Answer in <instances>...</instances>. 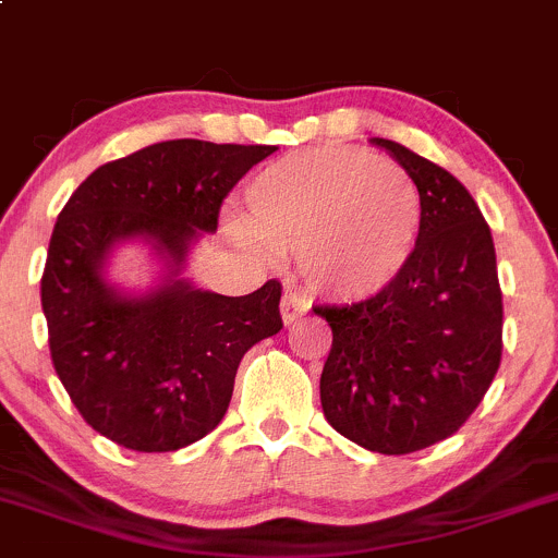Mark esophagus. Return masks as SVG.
Here are the masks:
<instances>
[{
  "instance_id": "1",
  "label": "esophagus",
  "mask_w": 558,
  "mask_h": 558,
  "mask_svg": "<svg viewBox=\"0 0 558 558\" xmlns=\"http://www.w3.org/2000/svg\"><path fill=\"white\" fill-rule=\"evenodd\" d=\"M307 313H310V302L304 296L294 294V291H289V294H283V299H280V315H283V324H296V320L304 318Z\"/></svg>"
}]
</instances>
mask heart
Returning a JSON list of instances; mask_svg holds the SVG:
<instances>
[{"instance_id": "1", "label": "heart", "mask_w": 558, "mask_h": 558, "mask_svg": "<svg viewBox=\"0 0 558 558\" xmlns=\"http://www.w3.org/2000/svg\"><path fill=\"white\" fill-rule=\"evenodd\" d=\"M245 205L248 221L227 219L232 240L299 254L310 289L339 302L390 289L420 243L422 197L412 175L361 149L280 157L256 173Z\"/></svg>"}]
</instances>
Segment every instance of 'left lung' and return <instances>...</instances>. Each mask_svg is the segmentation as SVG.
<instances>
[{
	"label": "left lung",
	"instance_id": "obj_1",
	"mask_svg": "<svg viewBox=\"0 0 558 558\" xmlns=\"http://www.w3.org/2000/svg\"><path fill=\"white\" fill-rule=\"evenodd\" d=\"M417 184L412 262L383 294L315 307L333 342L320 374L328 425L379 454L444 441L476 412L502 355L495 243L471 192L436 162L372 138Z\"/></svg>",
	"mask_w": 558,
	"mask_h": 558
}]
</instances>
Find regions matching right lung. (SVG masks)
Listing matches in <instances>:
<instances>
[{"label": "right lung", "mask_w": 558, "mask_h": 558, "mask_svg": "<svg viewBox=\"0 0 558 558\" xmlns=\"http://www.w3.org/2000/svg\"><path fill=\"white\" fill-rule=\"evenodd\" d=\"M275 146L179 138L96 168L52 230L43 275L50 355L93 430L133 451H175L230 407L243 355L283 328L280 283L245 296L184 278L190 251L219 225L221 201ZM125 242L161 264L144 292L108 278Z\"/></svg>", "instance_id": "right-lung-1"}]
</instances>
